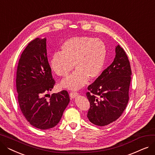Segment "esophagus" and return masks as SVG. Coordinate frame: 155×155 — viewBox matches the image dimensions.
Masks as SVG:
<instances>
[{
	"instance_id": "esophagus-1",
	"label": "esophagus",
	"mask_w": 155,
	"mask_h": 155,
	"mask_svg": "<svg viewBox=\"0 0 155 155\" xmlns=\"http://www.w3.org/2000/svg\"><path fill=\"white\" fill-rule=\"evenodd\" d=\"M78 92H71L70 93V96L71 98H75L76 96L78 95Z\"/></svg>"
}]
</instances>
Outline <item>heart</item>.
Masks as SVG:
<instances>
[{"label":"heart","instance_id":"heart-1","mask_svg":"<svg viewBox=\"0 0 155 155\" xmlns=\"http://www.w3.org/2000/svg\"><path fill=\"white\" fill-rule=\"evenodd\" d=\"M61 52L53 54L50 66L56 75L67 77L73 68L76 70L62 82L70 89L83 87L88 80L98 78L103 70L107 49L99 38L88 36L73 37L67 39L60 48Z\"/></svg>","mask_w":155,"mask_h":155}]
</instances>
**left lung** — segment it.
Wrapping results in <instances>:
<instances>
[{"mask_svg": "<svg viewBox=\"0 0 155 155\" xmlns=\"http://www.w3.org/2000/svg\"><path fill=\"white\" fill-rule=\"evenodd\" d=\"M131 73L126 53L117 45L114 60L87 88L91 105L87 117L92 123L104 126L122 115L129 101Z\"/></svg>", "mask_w": 155, "mask_h": 155, "instance_id": "1", "label": "left lung"}]
</instances>
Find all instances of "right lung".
I'll return each mask as SVG.
<instances>
[{"instance_id":"obj_1","label":"right lung","mask_w":155,"mask_h":155,"mask_svg":"<svg viewBox=\"0 0 155 155\" xmlns=\"http://www.w3.org/2000/svg\"><path fill=\"white\" fill-rule=\"evenodd\" d=\"M46 42V38H36L28 45L19 59L15 80L22 114L32 126L42 130L58 124L70 102L67 91L46 97L55 84Z\"/></svg>"}]
</instances>
